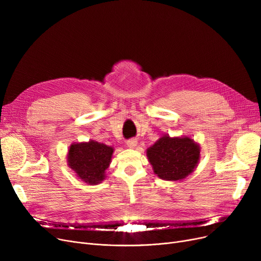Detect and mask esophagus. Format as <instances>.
<instances>
[{
  "label": "esophagus",
  "mask_w": 261,
  "mask_h": 261,
  "mask_svg": "<svg viewBox=\"0 0 261 261\" xmlns=\"http://www.w3.org/2000/svg\"><path fill=\"white\" fill-rule=\"evenodd\" d=\"M126 144L129 148H134L136 146V144H138V141H136L135 139H131V140H128Z\"/></svg>",
  "instance_id": "34e87169"
}]
</instances>
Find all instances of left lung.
<instances>
[{"label":"left lung","mask_w":261,"mask_h":261,"mask_svg":"<svg viewBox=\"0 0 261 261\" xmlns=\"http://www.w3.org/2000/svg\"><path fill=\"white\" fill-rule=\"evenodd\" d=\"M155 174L166 181H177L194 171L200 159V147L189 138L163 136L147 150Z\"/></svg>","instance_id":"obj_1"}]
</instances>
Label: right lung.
Here are the masks:
<instances>
[{"mask_svg": "<svg viewBox=\"0 0 261 261\" xmlns=\"http://www.w3.org/2000/svg\"><path fill=\"white\" fill-rule=\"evenodd\" d=\"M113 148L90 141L73 144L68 150L67 163L84 182L96 185L105 179V171L111 162Z\"/></svg>", "mask_w": 261, "mask_h": 261, "instance_id": "obj_1", "label": "right lung"}]
</instances>
